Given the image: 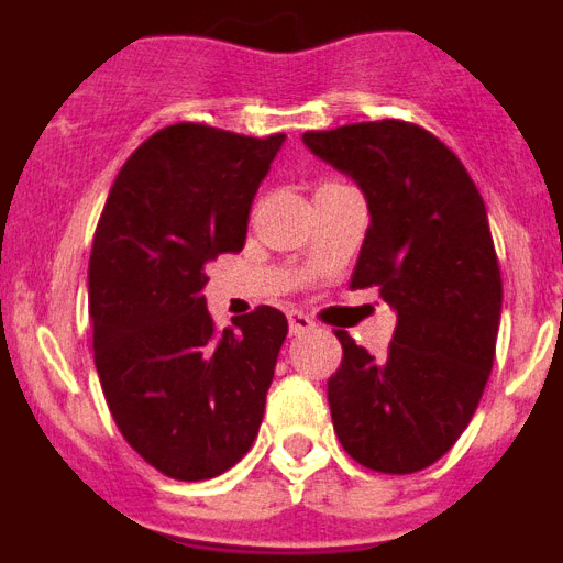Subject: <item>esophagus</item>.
Returning <instances> with one entry per match:
<instances>
[{"label": "esophagus", "instance_id": "34e87169", "mask_svg": "<svg viewBox=\"0 0 563 563\" xmlns=\"http://www.w3.org/2000/svg\"><path fill=\"white\" fill-rule=\"evenodd\" d=\"M287 321H290V335H305V332L316 330L312 318L305 316V312H298V310L287 312Z\"/></svg>", "mask_w": 563, "mask_h": 563}]
</instances>
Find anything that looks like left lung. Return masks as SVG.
<instances>
[{
    "label": "left lung",
    "instance_id": "left-lung-1",
    "mask_svg": "<svg viewBox=\"0 0 563 563\" xmlns=\"http://www.w3.org/2000/svg\"><path fill=\"white\" fill-rule=\"evenodd\" d=\"M301 141L366 197L352 290L377 287L397 316L383 357L335 332L332 426L363 467L415 474L460 440L494 366L501 276L485 202L460 157L415 123H350Z\"/></svg>",
    "mask_w": 563,
    "mask_h": 563
}]
</instances>
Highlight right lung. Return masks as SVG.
Returning a JSON list of instances; mask_svg holds the SVG:
<instances>
[{
	"mask_svg": "<svg viewBox=\"0 0 563 563\" xmlns=\"http://www.w3.org/2000/svg\"><path fill=\"white\" fill-rule=\"evenodd\" d=\"M285 134L174 123L114 177L89 256L98 377L126 442L161 474L213 479L251 451L285 312L258 307L213 330L206 267L242 251L251 202Z\"/></svg>",
	"mask_w": 563,
	"mask_h": 563,
	"instance_id": "1",
	"label": "right lung"
}]
</instances>
